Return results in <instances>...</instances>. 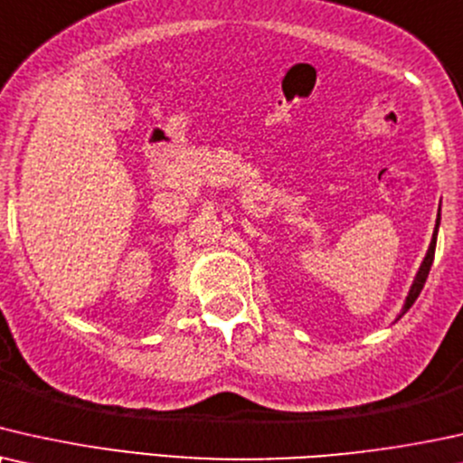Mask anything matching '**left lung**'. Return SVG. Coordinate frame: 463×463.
<instances>
[{"mask_svg": "<svg viewBox=\"0 0 463 463\" xmlns=\"http://www.w3.org/2000/svg\"><path fill=\"white\" fill-rule=\"evenodd\" d=\"M439 215H440V213H439ZM436 228H439V222H436ZM434 251H436V231H434V235H432V243H430L428 254H425V258H423L421 269H419V273H417V277H415V281H412L411 292H409V296H406L404 309H402V313H400V316H404V313L409 311L411 307H412V303H415V300H417V296L421 294V289H423V286H425V279H428V275H430V269H432V262H434Z\"/></svg>", "mask_w": 463, "mask_h": 463, "instance_id": "8db88e82", "label": "left lung"}]
</instances>
